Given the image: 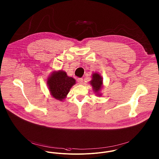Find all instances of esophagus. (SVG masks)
<instances>
[{"instance_id": "obj_1", "label": "esophagus", "mask_w": 159, "mask_h": 159, "mask_svg": "<svg viewBox=\"0 0 159 159\" xmlns=\"http://www.w3.org/2000/svg\"><path fill=\"white\" fill-rule=\"evenodd\" d=\"M77 81H78V83L80 84H82L83 83V79L81 78H78V79H77Z\"/></svg>"}]
</instances>
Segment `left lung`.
I'll use <instances>...</instances> for the list:
<instances>
[{"label": "left lung", "instance_id": "obj_1", "mask_svg": "<svg viewBox=\"0 0 159 159\" xmlns=\"http://www.w3.org/2000/svg\"><path fill=\"white\" fill-rule=\"evenodd\" d=\"M90 84L92 85L93 92L96 95L101 96L102 93L101 91L103 87V79L101 75L98 73H93L92 76V80L90 81Z\"/></svg>", "mask_w": 159, "mask_h": 159}]
</instances>
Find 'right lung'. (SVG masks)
Returning <instances> with one entry per match:
<instances>
[{"label":"right lung","mask_w":159,"mask_h":159,"mask_svg":"<svg viewBox=\"0 0 159 159\" xmlns=\"http://www.w3.org/2000/svg\"><path fill=\"white\" fill-rule=\"evenodd\" d=\"M47 85L53 98L63 101L67 97L70 89L76 84V80L67 76L62 70H54L47 79Z\"/></svg>","instance_id":"obj_1"}]
</instances>
